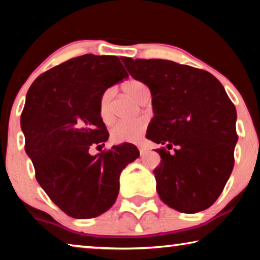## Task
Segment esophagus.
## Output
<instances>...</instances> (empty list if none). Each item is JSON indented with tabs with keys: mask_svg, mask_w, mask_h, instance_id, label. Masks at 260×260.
I'll list each match as a JSON object with an SVG mask.
<instances>
[{
	"mask_svg": "<svg viewBox=\"0 0 260 260\" xmlns=\"http://www.w3.org/2000/svg\"><path fill=\"white\" fill-rule=\"evenodd\" d=\"M138 150H140L141 156H143L144 154H147V149H145L144 147H138Z\"/></svg>",
	"mask_w": 260,
	"mask_h": 260,
	"instance_id": "obj_1",
	"label": "esophagus"
}]
</instances>
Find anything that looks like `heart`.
<instances>
[{
    "label": "heart",
    "mask_w": 260,
    "mask_h": 260,
    "mask_svg": "<svg viewBox=\"0 0 260 260\" xmlns=\"http://www.w3.org/2000/svg\"><path fill=\"white\" fill-rule=\"evenodd\" d=\"M123 91L138 103H142L149 97L147 86L141 81L130 79L123 84ZM112 88H106L99 97V116L105 124H111L113 120L112 109ZM148 127L145 118H138L133 122H118L111 130V138L116 143H137Z\"/></svg>",
    "instance_id": "b5f03b06"
}]
</instances>
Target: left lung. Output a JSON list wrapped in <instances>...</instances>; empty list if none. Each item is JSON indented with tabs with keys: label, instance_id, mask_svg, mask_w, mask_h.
Listing matches in <instances>:
<instances>
[{
	"label": "left lung",
	"instance_id": "8db88e82",
	"mask_svg": "<svg viewBox=\"0 0 260 260\" xmlns=\"http://www.w3.org/2000/svg\"><path fill=\"white\" fill-rule=\"evenodd\" d=\"M127 72L149 87L155 116L148 140L157 149L154 170L161 200L176 211L197 213L220 197L234 166L236 106L207 71L162 59L123 58Z\"/></svg>",
	"mask_w": 260,
	"mask_h": 260
}]
</instances>
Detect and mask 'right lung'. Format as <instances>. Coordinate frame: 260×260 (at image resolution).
I'll use <instances>...</instances> for the list:
<instances>
[{
  "mask_svg": "<svg viewBox=\"0 0 260 260\" xmlns=\"http://www.w3.org/2000/svg\"><path fill=\"white\" fill-rule=\"evenodd\" d=\"M120 59L72 58L40 74L27 92L21 113L24 150L42 189L72 218L108 211L118 195L120 173L140 156L129 143L95 156L88 152L108 141L98 103L103 91L129 77Z\"/></svg>",
  "mask_w": 260,
  "mask_h": 260,
  "instance_id": "1",
  "label": "right lung"
}]
</instances>
